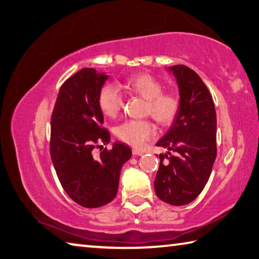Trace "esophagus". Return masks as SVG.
<instances>
[{
	"instance_id": "esophagus-1",
	"label": "esophagus",
	"mask_w": 259,
	"mask_h": 259,
	"mask_svg": "<svg viewBox=\"0 0 259 259\" xmlns=\"http://www.w3.org/2000/svg\"><path fill=\"white\" fill-rule=\"evenodd\" d=\"M132 153H133V156H142L143 155V152L138 150V149H133Z\"/></svg>"
}]
</instances>
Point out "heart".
<instances>
[{
  "label": "heart",
  "mask_w": 259,
  "mask_h": 259,
  "mask_svg": "<svg viewBox=\"0 0 259 259\" xmlns=\"http://www.w3.org/2000/svg\"><path fill=\"white\" fill-rule=\"evenodd\" d=\"M122 88L130 94L147 100L146 113L160 125H169L178 117L181 98L175 92H164L160 80L149 74H138L126 78ZM98 103L104 115L113 118L124 107V95L115 84L103 85L99 91ZM156 127L151 120H127L116 128V137L121 142L140 148L155 137Z\"/></svg>",
  "instance_id": "1"
}]
</instances>
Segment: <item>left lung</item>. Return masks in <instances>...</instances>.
I'll return each mask as SVG.
<instances>
[{
    "instance_id": "1",
    "label": "left lung",
    "mask_w": 259,
    "mask_h": 259,
    "mask_svg": "<svg viewBox=\"0 0 259 259\" xmlns=\"http://www.w3.org/2000/svg\"><path fill=\"white\" fill-rule=\"evenodd\" d=\"M178 80L181 109L158 147L159 155L155 191L160 200L173 206L188 205L205 188L214 165L216 111L212 97L196 71L184 65L169 68Z\"/></svg>"
}]
</instances>
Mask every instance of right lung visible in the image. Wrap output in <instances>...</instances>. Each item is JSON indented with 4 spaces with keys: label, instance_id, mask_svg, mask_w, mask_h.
<instances>
[{
    "label": "right lung",
    "instance_id": "1",
    "mask_svg": "<svg viewBox=\"0 0 259 259\" xmlns=\"http://www.w3.org/2000/svg\"><path fill=\"white\" fill-rule=\"evenodd\" d=\"M108 75L84 68L61 85L51 117L50 153L58 179L72 200L85 208H98L115 199L122 165L132 156L124 143L116 142L99 157L95 148L109 143L102 127L99 91Z\"/></svg>",
    "mask_w": 259,
    "mask_h": 259
}]
</instances>
